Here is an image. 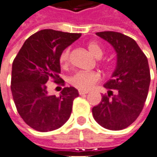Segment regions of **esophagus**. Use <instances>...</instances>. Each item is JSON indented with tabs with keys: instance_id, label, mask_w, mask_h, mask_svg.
<instances>
[{
	"instance_id": "34e87169",
	"label": "esophagus",
	"mask_w": 157,
	"mask_h": 157,
	"mask_svg": "<svg viewBox=\"0 0 157 157\" xmlns=\"http://www.w3.org/2000/svg\"><path fill=\"white\" fill-rule=\"evenodd\" d=\"M88 91H85V90H79V94L80 95H83V94H87Z\"/></svg>"
}]
</instances>
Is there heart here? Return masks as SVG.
I'll return each mask as SVG.
<instances>
[{
    "label": "heart",
    "instance_id": "heart-1",
    "mask_svg": "<svg viewBox=\"0 0 157 157\" xmlns=\"http://www.w3.org/2000/svg\"><path fill=\"white\" fill-rule=\"evenodd\" d=\"M87 49L93 56L96 58H101L103 56L104 51L100 44L95 42H90L87 44ZM70 60V49H66L62 52L60 56V63L63 66L68 64ZM100 76L96 72L90 71H81L75 74L70 78V83L81 90H88L94 84L99 81Z\"/></svg>",
    "mask_w": 157,
    "mask_h": 157
}]
</instances>
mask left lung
Masks as SVG:
<instances>
[{"instance_id":"left-lung-1","label":"left lung","mask_w":157,"mask_h":157,"mask_svg":"<svg viewBox=\"0 0 157 157\" xmlns=\"http://www.w3.org/2000/svg\"><path fill=\"white\" fill-rule=\"evenodd\" d=\"M96 35L114 48L117 65L112 79L104 84L108 94L93 107V116L102 127L123 130L137 119L145 103L150 83L148 59L136 41L126 35L116 32Z\"/></svg>"}]
</instances>
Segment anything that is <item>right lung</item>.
I'll list each match as a JSON object with an SVG mask.
<instances>
[{"label": "right lung", "instance_id": "obj_1", "mask_svg": "<svg viewBox=\"0 0 157 157\" xmlns=\"http://www.w3.org/2000/svg\"><path fill=\"white\" fill-rule=\"evenodd\" d=\"M82 36L52 29L41 30L27 38L12 65L11 91L16 108L25 123L36 131H54L70 119L75 87H64L59 97L50 95L46 83L58 84L62 52Z\"/></svg>", "mask_w": 157, "mask_h": 157}]
</instances>
